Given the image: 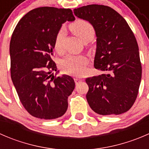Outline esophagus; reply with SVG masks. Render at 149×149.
<instances>
[{"label":"esophagus","mask_w":149,"mask_h":149,"mask_svg":"<svg viewBox=\"0 0 149 149\" xmlns=\"http://www.w3.org/2000/svg\"><path fill=\"white\" fill-rule=\"evenodd\" d=\"M74 81H75V82H76V84H79V82L81 81L82 79H81V78H79V77H76L74 79Z\"/></svg>","instance_id":"obj_1"}]
</instances>
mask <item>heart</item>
<instances>
[{
    "mask_svg": "<svg viewBox=\"0 0 149 149\" xmlns=\"http://www.w3.org/2000/svg\"><path fill=\"white\" fill-rule=\"evenodd\" d=\"M71 31L79 37L81 41L91 40L95 34V30L89 22L84 20H78L70 26ZM63 29H61L57 33L54 42L55 50L60 52L61 49ZM87 63V58L84 55H69L63 59L61 62L62 71L68 74H79L84 71V66Z\"/></svg>",
    "mask_w": 149,
    "mask_h": 149,
    "instance_id": "obj_1",
    "label": "heart"
}]
</instances>
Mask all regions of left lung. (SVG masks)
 Here are the masks:
<instances>
[{"mask_svg": "<svg viewBox=\"0 0 149 149\" xmlns=\"http://www.w3.org/2000/svg\"><path fill=\"white\" fill-rule=\"evenodd\" d=\"M94 28L97 49L94 68L103 74L87 78L86 100L99 115H120L137 98L142 68L137 41L127 22L107 6H85L73 10Z\"/></svg>", "mask_w": 149, "mask_h": 149, "instance_id": "8db88e82", "label": "left lung"}]
</instances>
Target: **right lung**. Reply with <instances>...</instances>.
I'll return each mask as SVG.
<instances>
[{
    "mask_svg": "<svg viewBox=\"0 0 149 149\" xmlns=\"http://www.w3.org/2000/svg\"><path fill=\"white\" fill-rule=\"evenodd\" d=\"M74 20L69 8L40 7L24 15L12 34L10 76L24 107L35 118L55 119L67 110L74 80L52 75L58 71L51 57L62 24Z\"/></svg>",
    "mask_w": 149,
    "mask_h": 149,
    "instance_id": "obj_1",
    "label": "right lung"
}]
</instances>
